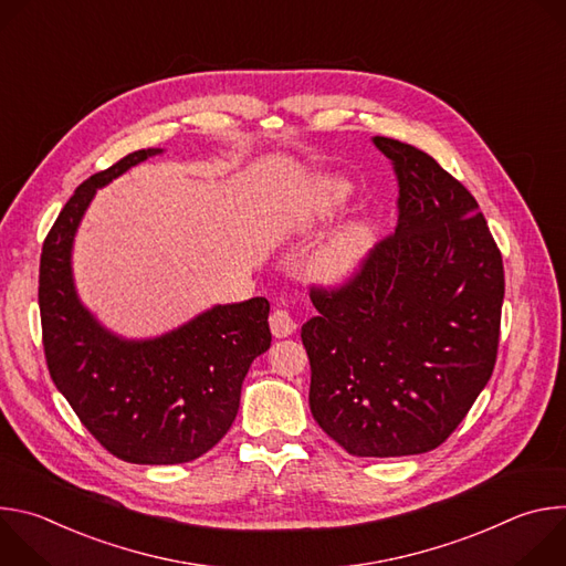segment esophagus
I'll use <instances>...</instances> for the list:
<instances>
[{"label":"esophagus","mask_w":566,"mask_h":566,"mask_svg":"<svg viewBox=\"0 0 566 566\" xmlns=\"http://www.w3.org/2000/svg\"><path fill=\"white\" fill-rule=\"evenodd\" d=\"M269 322H271V332H273L275 338H286V336H291L297 329L293 315L286 308H275L271 313Z\"/></svg>","instance_id":"1"}]
</instances>
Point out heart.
<instances>
[{"instance_id":"b5f03b06","label":"heart","mask_w":566,"mask_h":566,"mask_svg":"<svg viewBox=\"0 0 566 566\" xmlns=\"http://www.w3.org/2000/svg\"><path fill=\"white\" fill-rule=\"evenodd\" d=\"M349 197V188L343 181L329 179L319 186L317 210L319 214L334 212ZM371 247V230L367 223H349L334 232L308 260V273L319 282H343L365 260Z\"/></svg>"}]
</instances>
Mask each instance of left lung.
I'll return each mask as SVG.
<instances>
[{
	"label": "left lung",
	"instance_id": "left-lung-1",
	"mask_svg": "<svg viewBox=\"0 0 566 566\" xmlns=\"http://www.w3.org/2000/svg\"><path fill=\"white\" fill-rule=\"evenodd\" d=\"M396 230L338 286H313L302 325L317 426L354 457L439 448L493 376L502 253L474 197L423 149L385 136Z\"/></svg>",
	"mask_w": 566,
	"mask_h": 566
}]
</instances>
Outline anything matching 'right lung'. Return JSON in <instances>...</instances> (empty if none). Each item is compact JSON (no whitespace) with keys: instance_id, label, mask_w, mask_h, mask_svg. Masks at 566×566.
<instances>
[{"instance_id":"obj_1","label":"right lung","mask_w":566,"mask_h":566,"mask_svg":"<svg viewBox=\"0 0 566 566\" xmlns=\"http://www.w3.org/2000/svg\"><path fill=\"white\" fill-rule=\"evenodd\" d=\"M160 149H138L80 184L40 258V319L49 374L94 439L127 463H186L230 430L241 382L271 347L266 297L219 304L154 340H120L80 304L73 234L96 190Z\"/></svg>"}]
</instances>
